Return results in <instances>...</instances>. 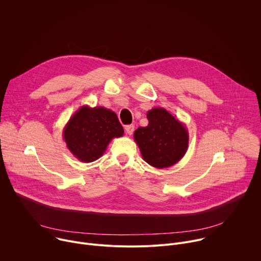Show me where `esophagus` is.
<instances>
[{
  "label": "esophagus",
  "mask_w": 261,
  "mask_h": 261,
  "mask_svg": "<svg viewBox=\"0 0 261 261\" xmlns=\"http://www.w3.org/2000/svg\"><path fill=\"white\" fill-rule=\"evenodd\" d=\"M125 131H126V133H127L128 135H132L133 132H134V126H133V125H127V126L125 127Z\"/></svg>",
  "instance_id": "esophagus-1"
}]
</instances>
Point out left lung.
Instances as JSON below:
<instances>
[{"label": "left lung", "mask_w": 261, "mask_h": 261, "mask_svg": "<svg viewBox=\"0 0 261 261\" xmlns=\"http://www.w3.org/2000/svg\"><path fill=\"white\" fill-rule=\"evenodd\" d=\"M148 125L134 132L142 159L151 166L162 169L177 163L189 145L186 126L162 107L147 111Z\"/></svg>", "instance_id": "8db88e82"}]
</instances>
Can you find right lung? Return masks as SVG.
<instances>
[{
    "instance_id": "obj_1",
    "label": "right lung",
    "mask_w": 261,
    "mask_h": 261,
    "mask_svg": "<svg viewBox=\"0 0 261 261\" xmlns=\"http://www.w3.org/2000/svg\"><path fill=\"white\" fill-rule=\"evenodd\" d=\"M124 135L115 111L102 106H82L63 130V138L71 154L90 163L99 159L111 139Z\"/></svg>"
}]
</instances>
